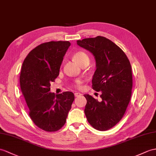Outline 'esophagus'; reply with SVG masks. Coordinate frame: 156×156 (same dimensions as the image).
Instances as JSON below:
<instances>
[{
	"label": "esophagus",
	"mask_w": 156,
	"mask_h": 156,
	"mask_svg": "<svg viewBox=\"0 0 156 156\" xmlns=\"http://www.w3.org/2000/svg\"><path fill=\"white\" fill-rule=\"evenodd\" d=\"M74 95H75V97H79V96H81L82 94L79 93H75L74 94Z\"/></svg>",
	"instance_id": "esophagus-1"
}]
</instances>
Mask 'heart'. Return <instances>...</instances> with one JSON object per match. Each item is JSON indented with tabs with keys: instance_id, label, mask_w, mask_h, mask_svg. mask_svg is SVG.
Returning <instances> with one entry per match:
<instances>
[{
	"instance_id": "obj_1",
	"label": "heart",
	"mask_w": 156,
	"mask_h": 156,
	"mask_svg": "<svg viewBox=\"0 0 156 156\" xmlns=\"http://www.w3.org/2000/svg\"><path fill=\"white\" fill-rule=\"evenodd\" d=\"M73 57V59L76 61V62H77L81 67L85 65H89L90 63L89 57L84 51H79L76 52L75 53ZM81 83V80H80V79H77V80L75 81L76 85L79 86Z\"/></svg>"
}]
</instances>
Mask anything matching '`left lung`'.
<instances>
[{
	"instance_id": "obj_1",
	"label": "left lung",
	"mask_w": 156,
	"mask_h": 156,
	"mask_svg": "<svg viewBox=\"0 0 156 156\" xmlns=\"http://www.w3.org/2000/svg\"><path fill=\"white\" fill-rule=\"evenodd\" d=\"M77 44L93 55L96 71L92 79L93 89L101 92V101L84 94L85 116L94 128L107 130L121 120L130 102L132 89L130 63L122 49L105 37L77 40Z\"/></svg>"
}]
</instances>
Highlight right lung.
<instances>
[{
  "label": "right lung",
  "instance_id": "add662e5",
  "mask_svg": "<svg viewBox=\"0 0 156 156\" xmlns=\"http://www.w3.org/2000/svg\"><path fill=\"white\" fill-rule=\"evenodd\" d=\"M70 45L68 41L41 44L29 53L22 63L20 83L29 115L37 127L47 132L62 128L75 99L72 92L55 94L49 91Z\"/></svg>",
  "mask_w": 156,
  "mask_h": 156
}]
</instances>
